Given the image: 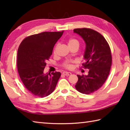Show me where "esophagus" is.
<instances>
[{
  "label": "esophagus",
  "instance_id": "1",
  "mask_svg": "<svg viewBox=\"0 0 130 130\" xmlns=\"http://www.w3.org/2000/svg\"><path fill=\"white\" fill-rule=\"evenodd\" d=\"M63 75H65V76H69L71 75V73L70 72H67V71H65V72H63L62 73Z\"/></svg>",
  "mask_w": 130,
  "mask_h": 130
}]
</instances>
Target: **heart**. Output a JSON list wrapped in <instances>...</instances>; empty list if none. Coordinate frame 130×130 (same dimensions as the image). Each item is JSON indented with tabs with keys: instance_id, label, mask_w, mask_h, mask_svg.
Segmentation results:
<instances>
[{
	"instance_id": "obj_1",
	"label": "heart",
	"mask_w": 130,
	"mask_h": 130,
	"mask_svg": "<svg viewBox=\"0 0 130 130\" xmlns=\"http://www.w3.org/2000/svg\"><path fill=\"white\" fill-rule=\"evenodd\" d=\"M79 45V42L78 40H76V39H74V38H70V39L68 41V45L71 46V45ZM70 61H66L64 64H63V66L64 67L68 69H70L71 68V65L70 64Z\"/></svg>"
}]
</instances>
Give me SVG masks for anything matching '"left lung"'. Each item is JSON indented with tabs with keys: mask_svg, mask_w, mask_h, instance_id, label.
Listing matches in <instances>:
<instances>
[{
	"mask_svg": "<svg viewBox=\"0 0 130 130\" xmlns=\"http://www.w3.org/2000/svg\"><path fill=\"white\" fill-rule=\"evenodd\" d=\"M74 33L85 42V62L82 65L89 69L87 75H77L78 80L75 87L80 93L89 94L99 89L107 79L112 65L111 50L104 37L94 30L77 28Z\"/></svg>",
	"mask_w": 130,
	"mask_h": 130,
	"instance_id": "obj_1",
	"label": "left lung"
}]
</instances>
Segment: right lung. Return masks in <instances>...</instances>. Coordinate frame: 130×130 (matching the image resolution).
Segmentation results:
<instances>
[{
  "label": "right lung",
  "instance_id": "add662e5",
  "mask_svg": "<svg viewBox=\"0 0 130 130\" xmlns=\"http://www.w3.org/2000/svg\"><path fill=\"white\" fill-rule=\"evenodd\" d=\"M62 32H44L26 37L18 49L17 68L24 86L33 94L43 98L54 92L60 72L45 74L44 69Z\"/></svg>",
  "mask_w": 130,
  "mask_h": 130
}]
</instances>
